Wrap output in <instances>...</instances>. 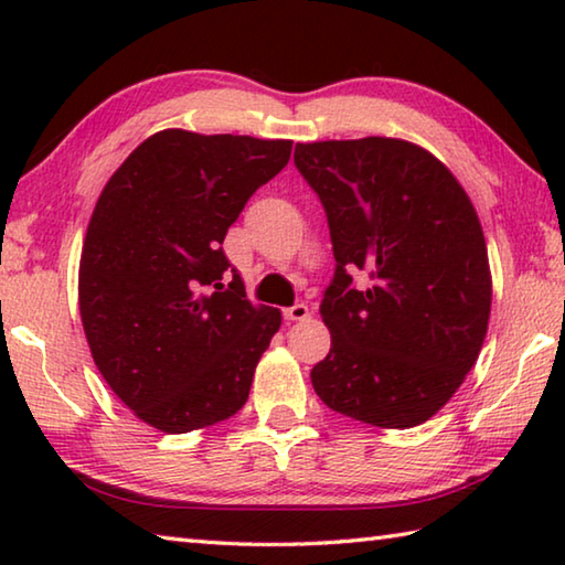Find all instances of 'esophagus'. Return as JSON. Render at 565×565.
I'll list each match as a JSON object with an SVG mask.
<instances>
[{
    "label": "esophagus",
    "mask_w": 565,
    "mask_h": 565,
    "mask_svg": "<svg viewBox=\"0 0 565 565\" xmlns=\"http://www.w3.org/2000/svg\"><path fill=\"white\" fill-rule=\"evenodd\" d=\"M309 317H311V311H309V306H306V303H294V306H289V309H284V319L289 323L306 321Z\"/></svg>",
    "instance_id": "1"
}]
</instances>
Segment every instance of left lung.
I'll return each instance as SVG.
<instances>
[{
	"label": "left lung",
	"mask_w": 565,
	"mask_h": 565,
	"mask_svg": "<svg viewBox=\"0 0 565 565\" xmlns=\"http://www.w3.org/2000/svg\"><path fill=\"white\" fill-rule=\"evenodd\" d=\"M294 164L321 199L337 259L319 309L331 349L311 369L313 391L363 424H424L463 384L489 331V252L471 199L404 139L296 145Z\"/></svg>",
	"instance_id": "obj_1"
}]
</instances>
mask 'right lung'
I'll return each mask as SVG.
<instances>
[{
	"instance_id": "1",
	"label": "right lung",
	"mask_w": 565,
	"mask_h": 565,
	"mask_svg": "<svg viewBox=\"0 0 565 565\" xmlns=\"http://www.w3.org/2000/svg\"><path fill=\"white\" fill-rule=\"evenodd\" d=\"M289 157L286 139L164 129L124 159L94 206L79 262L84 333L109 388L159 431L214 426L246 404L281 311L252 306L222 244Z\"/></svg>"
}]
</instances>
